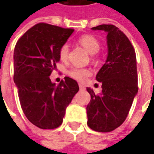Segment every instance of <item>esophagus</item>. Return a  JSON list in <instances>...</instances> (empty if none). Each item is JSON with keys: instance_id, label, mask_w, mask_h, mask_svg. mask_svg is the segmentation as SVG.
<instances>
[{"instance_id": "1", "label": "esophagus", "mask_w": 154, "mask_h": 154, "mask_svg": "<svg viewBox=\"0 0 154 154\" xmlns=\"http://www.w3.org/2000/svg\"><path fill=\"white\" fill-rule=\"evenodd\" d=\"M79 87H80V90H85V89H86V87L83 86L82 84H79Z\"/></svg>"}]
</instances>
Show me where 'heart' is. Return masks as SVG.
Masks as SVG:
<instances>
[{"label":"heart","instance_id":"b5f03b06","mask_svg":"<svg viewBox=\"0 0 154 154\" xmlns=\"http://www.w3.org/2000/svg\"><path fill=\"white\" fill-rule=\"evenodd\" d=\"M78 44L80 45L89 54L92 55V60L97 61L98 57L96 56V53H98L100 50V42L97 38H95L92 35H83L80 36L79 38L77 39ZM59 57L62 62H67L69 55V45L67 43L63 44L59 49ZM67 74L69 77L72 79L83 82L90 76L92 75V71L89 68H69L67 72Z\"/></svg>","mask_w":154,"mask_h":154}]
</instances>
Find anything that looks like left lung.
Here are the masks:
<instances>
[{
    "label": "left lung",
    "mask_w": 154,
    "mask_h": 154,
    "mask_svg": "<svg viewBox=\"0 0 154 154\" xmlns=\"http://www.w3.org/2000/svg\"><path fill=\"white\" fill-rule=\"evenodd\" d=\"M92 30L108 32V57L96 76L102 84L101 94L86 89L91 95L86 106L87 125L106 133L123 123L138 92L136 56L129 39L115 26L100 25Z\"/></svg>",
    "instance_id": "1"
}]
</instances>
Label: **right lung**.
Listing matches in <instances>:
<instances>
[{
	"instance_id": "right-lung-1",
	"label": "right lung",
	"mask_w": 154,
	"mask_h": 154,
	"mask_svg": "<svg viewBox=\"0 0 154 154\" xmlns=\"http://www.w3.org/2000/svg\"><path fill=\"white\" fill-rule=\"evenodd\" d=\"M74 29L38 23L20 38L14 53V80L27 119L42 129L62 124L66 108L79 91L76 80L66 76L57 86L50 75L59 62V49Z\"/></svg>"
}]
</instances>
